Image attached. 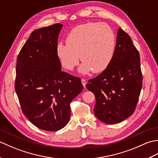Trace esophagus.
I'll return each instance as SVG.
<instances>
[{
  "mask_svg": "<svg viewBox=\"0 0 158 158\" xmlns=\"http://www.w3.org/2000/svg\"><path fill=\"white\" fill-rule=\"evenodd\" d=\"M81 83H82L83 86L84 87V88H85V85H86V81H85V80L82 79H81Z\"/></svg>",
  "mask_w": 158,
  "mask_h": 158,
  "instance_id": "1",
  "label": "esophagus"
}]
</instances>
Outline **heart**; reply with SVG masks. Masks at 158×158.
I'll return each instance as SVG.
<instances>
[{
  "label": "heart",
  "mask_w": 158,
  "mask_h": 158,
  "mask_svg": "<svg viewBox=\"0 0 158 158\" xmlns=\"http://www.w3.org/2000/svg\"><path fill=\"white\" fill-rule=\"evenodd\" d=\"M66 42L57 45L56 55L62 66L69 70L78 65L81 58L83 62L79 73L85 75L92 70L94 73L101 72L113 58L114 35L105 23H88L77 26L69 33Z\"/></svg>",
  "instance_id": "1"
}]
</instances>
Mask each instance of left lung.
<instances>
[{"instance_id": "1", "label": "left lung", "mask_w": 158, "mask_h": 158, "mask_svg": "<svg viewBox=\"0 0 158 158\" xmlns=\"http://www.w3.org/2000/svg\"><path fill=\"white\" fill-rule=\"evenodd\" d=\"M88 82L86 88L96 96L94 111L100 121L115 124L132 115L142 89L140 56L130 36L121 28L109 64Z\"/></svg>"}]
</instances>
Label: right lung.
Listing matches in <instances>:
<instances>
[{
    "label": "right lung",
    "mask_w": 158,
    "mask_h": 158,
    "mask_svg": "<svg viewBox=\"0 0 158 158\" xmlns=\"http://www.w3.org/2000/svg\"><path fill=\"white\" fill-rule=\"evenodd\" d=\"M62 26L55 23L33 31L17 59L15 89L22 112L46 131L66 126L70 104L83 89L79 77L61 70L56 46Z\"/></svg>",
    "instance_id": "obj_1"
}]
</instances>
